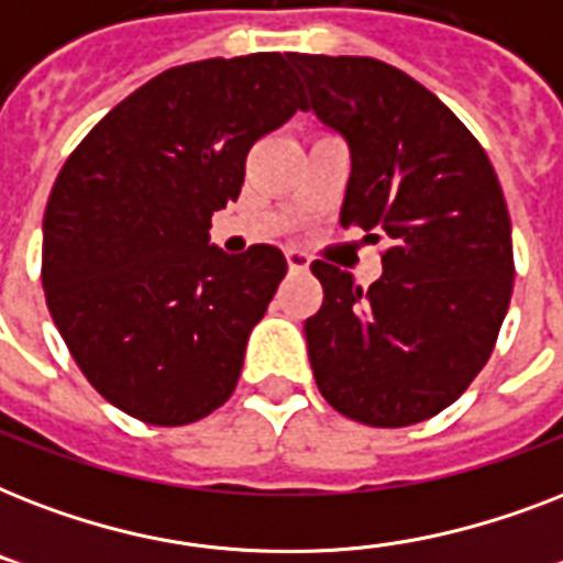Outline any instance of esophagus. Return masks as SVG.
<instances>
[{"instance_id":"34e87169","label":"esophagus","mask_w":563,"mask_h":563,"mask_svg":"<svg viewBox=\"0 0 563 563\" xmlns=\"http://www.w3.org/2000/svg\"><path fill=\"white\" fill-rule=\"evenodd\" d=\"M286 263H289V272H307L312 260H309V254L298 251V247H289L286 251Z\"/></svg>"}]
</instances>
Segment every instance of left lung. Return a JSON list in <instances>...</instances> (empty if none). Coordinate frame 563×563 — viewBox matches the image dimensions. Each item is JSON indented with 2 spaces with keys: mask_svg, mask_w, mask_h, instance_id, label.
I'll return each mask as SVG.
<instances>
[{
  "mask_svg": "<svg viewBox=\"0 0 563 563\" xmlns=\"http://www.w3.org/2000/svg\"><path fill=\"white\" fill-rule=\"evenodd\" d=\"M289 60L309 108L351 145L342 228L383 242L368 289L312 263L324 303L303 333L318 391L365 427H411L459 400L494 353L515 286L503 187L462 119L397 66Z\"/></svg>",
  "mask_w": 563,
  "mask_h": 563,
  "instance_id": "left-lung-1",
  "label": "left lung"
}]
</instances>
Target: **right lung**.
Segmentation results:
<instances>
[{
  "instance_id": "add662e5",
  "label": "right lung",
  "mask_w": 563,
  "mask_h": 563,
  "mask_svg": "<svg viewBox=\"0 0 563 563\" xmlns=\"http://www.w3.org/2000/svg\"><path fill=\"white\" fill-rule=\"evenodd\" d=\"M298 108L280 52L175 66L119 101L57 175L43 216L48 312L92 388L131 418L184 427L236 388L286 256H228L207 230L242 192L251 145Z\"/></svg>"
}]
</instances>
